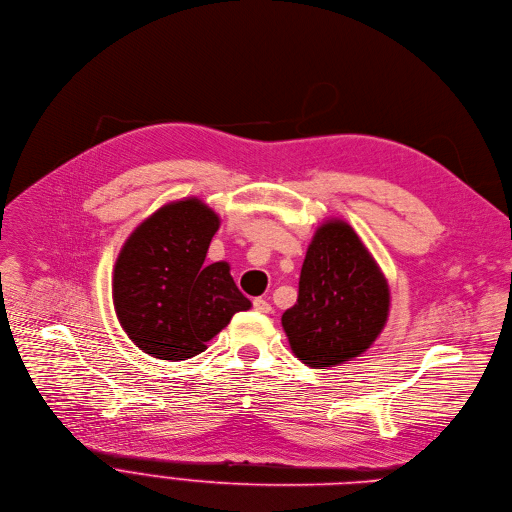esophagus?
I'll return each mask as SVG.
<instances>
[{"instance_id": "esophagus-1", "label": "esophagus", "mask_w": 512, "mask_h": 512, "mask_svg": "<svg viewBox=\"0 0 512 512\" xmlns=\"http://www.w3.org/2000/svg\"><path fill=\"white\" fill-rule=\"evenodd\" d=\"M253 308H255L257 312H261V314H269V312H271V304H269L267 300H263V298H255V300H253Z\"/></svg>"}]
</instances>
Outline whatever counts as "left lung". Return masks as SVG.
I'll return each instance as SVG.
<instances>
[{
  "label": "left lung",
  "instance_id": "1",
  "mask_svg": "<svg viewBox=\"0 0 512 512\" xmlns=\"http://www.w3.org/2000/svg\"><path fill=\"white\" fill-rule=\"evenodd\" d=\"M390 286L355 228L341 218L322 220L306 249L298 302L282 327L294 355L329 369L365 353L390 314Z\"/></svg>",
  "mask_w": 512,
  "mask_h": 512
}]
</instances>
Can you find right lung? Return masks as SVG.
<instances>
[{"instance_id": "right-lung-1", "label": "right lung", "mask_w": 512, "mask_h": 512, "mask_svg": "<svg viewBox=\"0 0 512 512\" xmlns=\"http://www.w3.org/2000/svg\"><path fill=\"white\" fill-rule=\"evenodd\" d=\"M220 216L200 198L163 204L124 241L112 273L122 331L143 353L183 361L249 310L226 261L206 265Z\"/></svg>"}]
</instances>
